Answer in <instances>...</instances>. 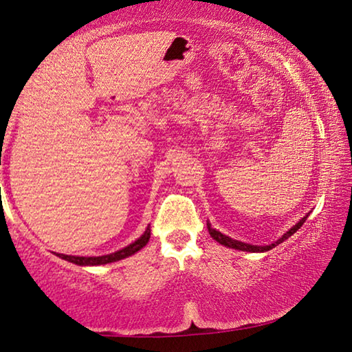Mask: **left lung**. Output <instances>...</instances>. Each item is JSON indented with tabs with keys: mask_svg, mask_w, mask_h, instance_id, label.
Segmentation results:
<instances>
[{
	"mask_svg": "<svg viewBox=\"0 0 352 352\" xmlns=\"http://www.w3.org/2000/svg\"><path fill=\"white\" fill-rule=\"evenodd\" d=\"M309 217V214H306L305 217H301V220L298 223H295L292 228L287 231V233H284L281 237H279L278 241H275L270 245H252V243H245V242H241V241H236V239H231L230 236L222 234L220 231H217L216 228H212L211 223L208 222V231H210V234L214 241H217L219 243H222V245L228 247V248H234V250H241V252H250V253H264V252H269V250L275 248L279 243H283L285 239H289L292 234H295L298 230L301 228V225L306 222V219Z\"/></svg>",
	"mask_w": 352,
	"mask_h": 352,
	"instance_id": "1",
	"label": "left lung"
}]
</instances>
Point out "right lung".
I'll use <instances>...</instances> for the list:
<instances>
[{"label": "right lung", "instance_id": "right-lung-1", "mask_svg": "<svg viewBox=\"0 0 352 352\" xmlns=\"http://www.w3.org/2000/svg\"><path fill=\"white\" fill-rule=\"evenodd\" d=\"M148 239H151V226H147L144 233H142L135 242L129 243L127 247L118 250L115 253L104 254V256H73V254L57 253V256L68 262H73L76 265H104V264H110V262H116L124 258H129V256L140 252L142 247H146Z\"/></svg>", "mask_w": 352, "mask_h": 352}]
</instances>
